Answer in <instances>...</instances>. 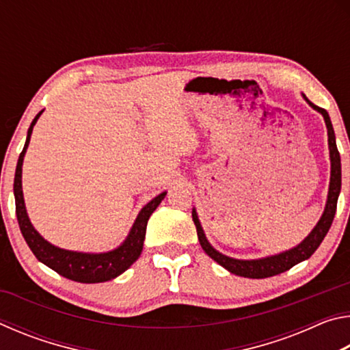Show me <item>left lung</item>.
<instances>
[{
	"instance_id": "8db88e82",
	"label": "left lung",
	"mask_w": 350,
	"mask_h": 350,
	"mask_svg": "<svg viewBox=\"0 0 350 350\" xmlns=\"http://www.w3.org/2000/svg\"><path fill=\"white\" fill-rule=\"evenodd\" d=\"M304 98L307 100V103H309L313 109L321 112L324 117L325 126H327V134H329V150H330V162H332L327 204H325V210L323 213V216H321V219H319V222L317 224V227L312 230V233L307 236V238L301 242L298 247H295L288 252H284L281 254H275V256L253 259V260L233 259V258H228V256H225V254L216 252L215 248L208 244V241H206L205 234L202 232V227H200V224H199L196 211L193 210V221H194V225H196L198 238H199L200 245H202V248H204V252L208 254L211 259H215L217 264H221L224 269H227L228 271H232V273L238 275V276L253 278V280L275 276V275L282 273V271H287L288 269H292L293 265L301 262V260L309 259L312 254L315 253L319 244H321L323 239L325 238V234H327V232H329L332 222H334V217L336 213V202H338L340 189H341V159H340L338 148H336L334 126H332V122H330L327 111L319 108V106H317V105H313L306 96H304Z\"/></svg>"
}]
</instances>
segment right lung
<instances>
[{
	"label": "right lung",
	"instance_id": "right-lung-1",
	"mask_svg": "<svg viewBox=\"0 0 350 350\" xmlns=\"http://www.w3.org/2000/svg\"><path fill=\"white\" fill-rule=\"evenodd\" d=\"M40 114L33 118L31 128L27 131V139L25 148L18 157V163H16L15 170V179H14V194H15V211L16 219H18V225L21 230V234L25 241L27 242L29 248H31L35 258L41 262L51 267L58 275H62L68 280H72L77 282L85 284H96V282H105L114 280L116 276L123 273L126 269L131 267V264L135 262V259L140 256L142 248H144L145 233H146V224L148 219L152 215V211L157 208V205L162 202L165 194H159L154 198L151 202H148L142 211L139 213L137 219L133 225L131 232H129L126 241L116 248V250L108 253L100 254H91V253H77L63 250V248L54 247L49 242L44 241L41 236L35 232L31 221H29L25 199H23V189H21V167H23V157H25L26 148L31 140V134L33 125L37 123Z\"/></svg>",
	"mask_w": 350,
	"mask_h": 350
}]
</instances>
